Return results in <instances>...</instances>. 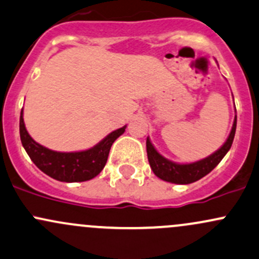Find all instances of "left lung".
I'll list each match as a JSON object with an SVG mask.
<instances>
[{"instance_id":"1","label":"left lung","mask_w":259,"mask_h":259,"mask_svg":"<svg viewBox=\"0 0 259 259\" xmlns=\"http://www.w3.org/2000/svg\"><path fill=\"white\" fill-rule=\"evenodd\" d=\"M236 126H237V116H235L232 130H231L227 140L221 148L209 156L200 160V161L192 162V164H176V162L165 159L162 155H160L156 151V149L151 144L150 139L148 138L146 139V151H148V159L151 170L159 179L167 182H172V184L187 185L202 179L203 176L211 172L220 164L223 156L231 149L233 139H235Z\"/></svg>"}]
</instances>
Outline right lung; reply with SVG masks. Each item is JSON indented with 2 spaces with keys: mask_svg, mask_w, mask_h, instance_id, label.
I'll return each mask as SVG.
<instances>
[{
  "mask_svg": "<svg viewBox=\"0 0 259 259\" xmlns=\"http://www.w3.org/2000/svg\"><path fill=\"white\" fill-rule=\"evenodd\" d=\"M125 127L114 130L99 144L85 151L58 152L39 145L29 137L24 126L23 110L20 116V135L24 150L40 171L63 182H81L95 178L104 168L111 145L124 134Z\"/></svg>",
  "mask_w": 259,
  "mask_h": 259,
  "instance_id": "1",
  "label": "right lung"
}]
</instances>
